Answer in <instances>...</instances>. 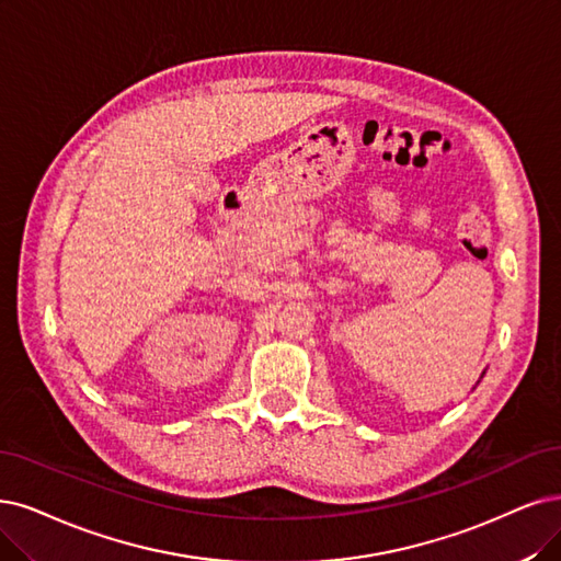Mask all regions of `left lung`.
Segmentation results:
<instances>
[{
  "mask_svg": "<svg viewBox=\"0 0 561 561\" xmlns=\"http://www.w3.org/2000/svg\"><path fill=\"white\" fill-rule=\"evenodd\" d=\"M483 375H485V371H483Z\"/></svg>",
  "mask_w": 561,
  "mask_h": 561,
  "instance_id": "left-lung-1",
  "label": "left lung"
}]
</instances>
